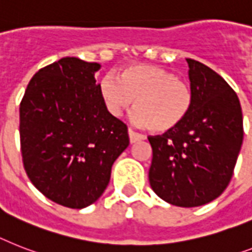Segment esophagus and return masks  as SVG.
I'll return each mask as SVG.
<instances>
[{
    "mask_svg": "<svg viewBox=\"0 0 252 252\" xmlns=\"http://www.w3.org/2000/svg\"><path fill=\"white\" fill-rule=\"evenodd\" d=\"M128 134H129L130 144H134V142H137V141L145 140V138H146V137H145L144 134H141V133L134 132V130H132V129L128 130Z\"/></svg>",
    "mask_w": 252,
    "mask_h": 252,
    "instance_id": "obj_1",
    "label": "esophagus"
}]
</instances>
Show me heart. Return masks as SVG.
<instances>
[{
    "label": "heart",
    "instance_id": "obj_1",
    "mask_svg": "<svg viewBox=\"0 0 252 252\" xmlns=\"http://www.w3.org/2000/svg\"><path fill=\"white\" fill-rule=\"evenodd\" d=\"M106 108L114 116L123 115L134 101V122L155 133L176 129L193 108L190 84L171 71L149 64L126 67L116 79L106 75L99 83Z\"/></svg>",
    "mask_w": 252,
    "mask_h": 252
}]
</instances>
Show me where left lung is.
Listing matches in <instances>:
<instances>
[{"instance_id":"obj_1","label":"left lung","mask_w":252,"mask_h":252,"mask_svg":"<svg viewBox=\"0 0 252 252\" xmlns=\"http://www.w3.org/2000/svg\"><path fill=\"white\" fill-rule=\"evenodd\" d=\"M193 108L176 129L149 136L151 189L179 207H198L226 189L243 141L236 92L214 69L188 58Z\"/></svg>"}]
</instances>
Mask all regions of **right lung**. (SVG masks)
Wrapping results in <instances>:
<instances>
[{"mask_svg":"<svg viewBox=\"0 0 252 252\" xmlns=\"http://www.w3.org/2000/svg\"><path fill=\"white\" fill-rule=\"evenodd\" d=\"M101 66L66 57L36 72L20 102V151L45 197L84 208L101 197L129 145L128 128L106 108L94 73Z\"/></svg>","mask_w":252,"mask_h":252,"instance_id":"obj_1","label":"right lung"}]
</instances>
